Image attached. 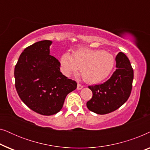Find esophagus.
Instances as JSON below:
<instances>
[{
    "instance_id": "esophagus-1",
    "label": "esophagus",
    "mask_w": 150,
    "mask_h": 150,
    "mask_svg": "<svg viewBox=\"0 0 150 150\" xmlns=\"http://www.w3.org/2000/svg\"><path fill=\"white\" fill-rule=\"evenodd\" d=\"M83 85H81V84L78 83V85H77V89L81 90V89H83Z\"/></svg>"
}]
</instances>
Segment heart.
I'll use <instances>...</instances> for the list:
<instances>
[{"label":"heart","mask_w":150,"mask_h":150,"mask_svg":"<svg viewBox=\"0 0 150 150\" xmlns=\"http://www.w3.org/2000/svg\"><path fill=\"white\" fill-rule=\"evenodd\" d=\"M115 59L109 52L90 48H79L71 55L65 52L61 58L63 71L67 76L76 74L81 69L83 79L89 83H98L112 72Z\"/></svg>","instance_id":"1"}]
</instances>
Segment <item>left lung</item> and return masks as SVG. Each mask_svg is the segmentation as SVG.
Returning a JSON list of instances; mask_svg holds the SVG:
<instances>
[{"label": "left lung", "instance_id": "obj_1", "mask_svg": "<svg viewBox=\"0 0 150 150\" xmlns=\"http://www.w3.org/2000/svg\"><path fill=\"white\" fill-rule=\"evenodd\" d=\"M116 70L108 81L100 85L89 86L93 96L87 102L88 109L97 114L113 112L122 106L130 97L134 71L126 54L117 55Z\"/></svg>", "mask_w": 150, "mask_h": 150}]
</instances>
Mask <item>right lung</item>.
<instances>
[{"instance_id": "obj_1", "label": "right lung", "mask_w": 150, "mask_h": 150, "mask_svg": "<svg viewBox=\"0 0 150 150\" xmlns=\"http://www.w3.org/2000/svg\"><path fill=\"white\" fill-rule=\"evenodd\" d=\"M52 42L44 40L24 49L15 66L17 93L28 108L52 115L61 110L67 94L77 87L75 81L60 71L61 63L50 54Z\"/></svg>"}]
</instances>
